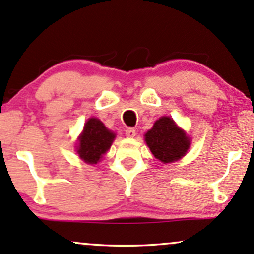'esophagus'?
<instances>
[{"instance_id": "obj_1", "label": "esophagus", "mask_w": 254, "mask_h": 254, "mask_svg": "<svg viewBox=\"0 0 254 254\" xmlns=\"http://www.w3.org/2000/svg\"><path fill=\"white\" fill-rule=\"evenodd\" d=\"M125 135H127V137L132 138V137L136 136V130L132 129V127H127V129L125 130Z\"/></svg>"}]
</instances>
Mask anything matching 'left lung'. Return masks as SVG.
Listing matches in <instances>:
<instances>
[{"mask_svg": "<svg viewBox=\"0 0 254 254\" xmlns=\"http://www.w3.org/2000/svg\"><path fill=\"white\" fill-rule=\"evenodd\" d=\"M145 142L155 157L162 163L179 161L187 154L190 138L170 117H161L145 133Z\"/></svg>", "mask_w": 254, "mask_h": 254, "instance_id": "left-lung-1", "label": "left lung"}]
</instances>
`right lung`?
<instances>
[{"label":"right lung","mask_w":254,"mask_h":254,"mask_svg":"<svg viewBox=\"0 0 254 254\" xmlns=\"http://www.w3.org/2000/svg\"><path fill=\"white\" fill-rule=\"evenodd\" d=\"M116 135L98 118H90L84 125V130L75 146L79 157L88 164H97L109 151Z\"/></svg>","instance_id":"right-lung-1"}]
</instances>
